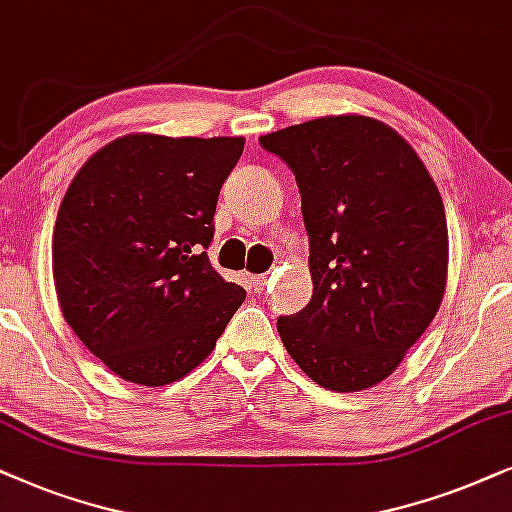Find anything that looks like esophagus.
Instances as JSON below:
<instances>
[{"label": "esophagus", "instance_id": "esophagus-1", "mask_svg": "<svg viewBox=\"0 0 512 512\" xmlns=\"http://www.w3.org/2000/svg\"><path fill=\"white\" fill-rule=\"evenodd\" d=\"M267 281H269V278L267 276H252L250 278V285H252V288H255L257 292H262L264 290V285H267Z\"/></svg>", "mask_w": 512, "mask_h": 512}]
</instances>
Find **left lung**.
I'll return each instance as SVG.
<instances>
[{"label": "left lung", "mask_w": 512, "mask_h": 512, "mask_svg": "<svg viewBox=\"0 0 512 512\" xmlns=\"http://www.w3.org/2000/svg\"><path fill=\"white\" fill-rule=\"evenodd\" d=\"M295 175L313 297L278 318L292 360L330 391L384 381L438 313L447 220L417 152L370 117H323L260 138Z\"/></svg>", "instance_id": "obj_1"}]
</instances>
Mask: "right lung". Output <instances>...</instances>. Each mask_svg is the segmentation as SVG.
Returning <instances> with one entry per match:
<instances>
[{
	"instance_id": "add662e5",
	"label": "right lung",
	"mask_w": 512,
	"mask_h": 512,
	"mask_svg": "<svg viewBox=\"0 0 512 512\" xmlns=\"http://www.w3.org/2000/svg\"><path fill=\"white\" fill-rule=\"evenodd\" d=\"M243 138L126 135L84 163L53 229L60 309L121 379L163 386L192 372L243 304L210 267L217 196Z\"/></svg>"
}]
</instances>
